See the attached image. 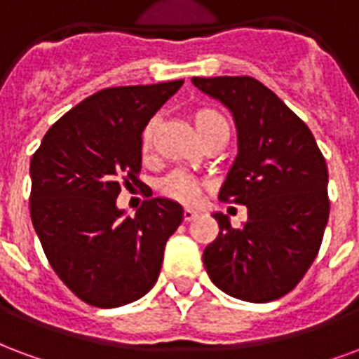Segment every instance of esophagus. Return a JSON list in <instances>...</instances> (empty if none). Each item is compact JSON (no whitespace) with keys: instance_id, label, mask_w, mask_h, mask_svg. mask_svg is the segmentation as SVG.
<instances>
[{"instance_id":"34e87169","label":"esophagus","mask_w":359,"mask_h":359,"mask_svg":"<svg viewBox=\"0 0 359 359\" xmlns=\"http://www.w3.org/2000/svg\"><path fill=\"white\" fill-rule=\"evenodd\" d=\"M182 217H184V220L187 222H190V220L196 217V211H192V209H184V213H182Z\"/></svg>"}]
</instances>
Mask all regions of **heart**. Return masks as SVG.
<instances>
[{
  "label": "heart",
  "instance_id": "obj_1",
  "mask_svg": "<svg viewBox=\"0 0 359 359\" xmlns=\"http://www.w3.org/2000/svg\"><path fill=\"white\" fill-rule=\"evenodd\" d=\"M192 123L203 142L215 137V135H219V133L230 131L226 118L215 108H198V110H194ZM156 131H158V119L152 118L140 133V150H142V154H148L152 150ZM201 190H203V182L187 171L169 172L165 179L159 182L161 196H165L172 201H179V203H187V205H192V203L200 200Z\"/></svg>",
  "mask_w": 359,
  "mask_h": 359
}]
</instances>
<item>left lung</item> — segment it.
Wrapping results in <instances>:
<instances>
[{
	"instance_id": "obj_1",
	"label": "left lung",
	"mask_w": 359,
	"mask_h": 359,
	"mask_svg": "<svg viewBox=\"0 0 359 359\" xmlns=\"http://www.w3.org/2000/svg\"><path fill=\"white\" fill-rule=\"evenodd\" d=\"M230 108L238 158L219 198L247 207V222L220 232L203 251L211 281L230 297L270 302L304 278L329 219L327 165L312 131L276 93L249 76L192 78Z\"/></svg>"
}]
</instances>
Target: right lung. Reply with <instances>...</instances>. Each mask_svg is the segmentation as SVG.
I'll return each mask as SVG.
<instances>
[{
  "mask_svg": "<svg viewBox=\"0 0 359 359\" xmlns=\"http://www.w3.org/2000/svg\"><path fill=\"white\" fill-rule=\"evenodd\" d=\"M184 79L106 87L45 133L30 161V217L66 287L97 308L144 297L158 281L182 207L148 198L135 217L116 207L121 187H144L140 133Z\"/></svg>",
  "mask_w": 359,
  "mask_h": 359,
  "instance_id": "add662e5",
  "label": "right lung"
}]
</instances>
